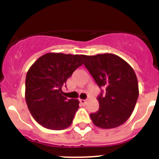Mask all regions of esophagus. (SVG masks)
I'll use <instances>...</instances> for the list:
<instances>
[{
    "instance_id": "34e87169",
    "label": "esophagus",
    "mask_w": 159,
    "mask_h": 159,
    "mask_svg": "<svg viewBox=\"0 0 159 159\" xmlns=\"http://www.w3.org/2000/svg\"><path fill=\"white\" fill-rule=\"evenodd\" d=\"M80 102H81L82 104H86V100L80 99Z\"/></svg>"
}]
</instances>
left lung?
I'll return each mask as SVG.
<instances>
[{"instance_id": "1", "label": "left lung", "mask_w": 159, "mask_h": 159, "mask_svg": "<svg viewBox=\"0 0 159 159\" xmlns=\"http://www.w3.org/2000/svg\"><path fill=\"white\" fill-rule=\"evenodd\" d=\"M84 65L100 88L106 93L97 97L99 109L90 114L97 127L104 129L117 128L128 120L139 97L137 77L132 67L113 54L82 55Z\"/></svg>"}]
</instances>
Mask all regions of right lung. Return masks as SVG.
<instances>
[{"instance_id": "add662e5", "label": "right lung", "mask_w": 159, "mask_h": 159, "mask_svg": "<svg viewBox=\"0 0 159 159\" xmlns=\"http://www.w3.org/2000/svg\"><path fill=\"white\" fill-rule=\"evenodd\" d=\"M82 64V55L48 53L30 67L25 81V100L38 124L51 130L70 126L79 101L67 99L62 87L66 86L67 79Z\"/></svg>"}]
</instances>
